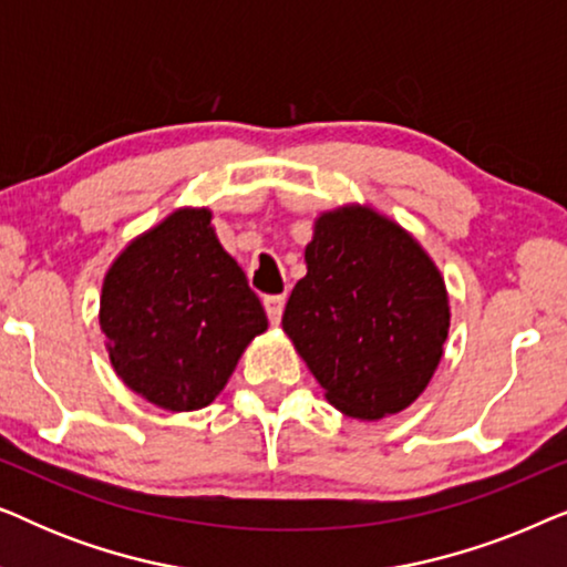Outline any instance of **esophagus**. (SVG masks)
Segmentation results:
<instances>
[{
    "instance_id": "1",
    "label": "esophagus",
    "mask_w": 567,
    "mask_h": 567,
    "mask_svg": "<svg viewBox=\"0 0 567 567\" xmlns=\"http://www.w3.org/2000/svg\"><path fill=\"white\" fill-rule=\"evenodd\" d=\"M284 305H286V299H284V297H266V299H262V307H266V315H268L270 324H278V322H281Z\"/></svg>"
}]
</instances>
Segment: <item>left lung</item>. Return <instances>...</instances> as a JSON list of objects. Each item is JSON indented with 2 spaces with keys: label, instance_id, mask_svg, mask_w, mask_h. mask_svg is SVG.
<instances>
[{
  "label": "left lung",
  "instance_id": "obj_1",
  "mask_svg": "<svg viewBox=\"0 0 567 567\" xmlns=\"http://www.w3.org/2000/svg\"><path fill=\"white\" fill-rule=\"evenodd\" d=\"M305 262L281 324L330 405L355 421L413 405L452 322L431 255L392 216L343 204L315 219Z\"/></svg>",
  "mask_w": 567,
  "mask_h": 567
}]
</instances>
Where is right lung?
<instances>
[{
    "label": "right lung",
    "instance_id": "add662e5",
    "mask_svg": "<svg viewBox=\"0 0 567 567\" xmlns=\"http://www.w3.org/2000/svg\"><path fill=\"white\" fill-rule=\"evenodd\" d=\"M212 216L206 206L169 212L115 255L100 291L113 371L169 413L212 405L245 348L268 330L260 299L221 247Z\"/></svg>",
    "mask_w": 567,
    "mask_h": 567
}]
</instances>
